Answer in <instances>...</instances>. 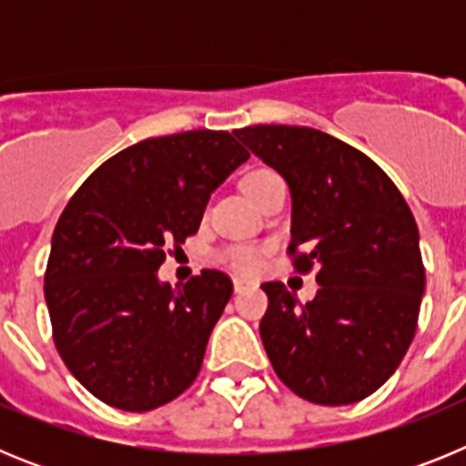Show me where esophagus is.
Instances as JSON below:
<instances>
[{"instance_id":"1","label":"esophagus","mask_w":466,"mask_h":466,"mask_svg":"<svg viewBox=\"0 0 466 466\" xmlns=\"http://www.w3.org/2000/svg\"><path fill=\"white\" fill-rule=\"evenodd\" d=\"M247 287H249V282H247V279H242V278H233V289H236V291H242V289H247Z\"/></svg>"}]
</instances>
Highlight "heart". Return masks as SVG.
<instances>
[{
  "label": "heart",
  "mask_w": 466,
  "mask_h": 466,
  "mask_svg": "<svg viewBox=\"0 0 466 466\" xmlns=\"http://www.w3.org/2000/svg\"><path fill=\"white\" fill-rule=\"evenodd\" d=\"M266 175H270V170H263V167L247 172V175L242 177V191L247 193V188ZM221 261H224L226 266H230L233 270H240V273H257L258 266H261V254H258L257 249H252V247H230V249H226V252L221 254Z\"/></svg>",
  "instance_id": "heart-1"
}]
</instances>
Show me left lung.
Wrapping results in <instances>:
<instances>
[{
  "label": "left lung",
  "mask_w": 466,
  "mask_h": 466,
  "mask_svg": "<svg viewBox=\"0 0 466 466\" xmlns=\"http://www.w3.org/2000/svg\"><path fill=\"white\" fill-rule=\"evenodd\" d=\"M236 135L289 184L287 252L296 273L317 268L319 284L306 306L282 282L261 284L266 355L306 401H361L397 371L418 329L425 266L413 212L369 156L322 130L247 126Z\"/></svg>",
  "instance_id": "1"
}]
</instances>
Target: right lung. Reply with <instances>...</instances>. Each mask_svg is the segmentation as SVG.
I'll return each mask as SVG.
<instances>
[{
	"label": "right lung",
	"instance_id": "1",
	"mask_svg": "<svg viewBox=\"0 0 466 466\" xmlns=\"http://www.w3.org/2000/svg\"><path fill=\"white\" fill-rule=\"evenodd\" d=\"M247 158L226 130L149 137L105 160L69 198L44 296L65 366L100 401L144 413L198 378L233 282L205 268L172 289L158 268L167 247L196 236L212 191Z\"/></svg>",
	"mask_w": 466,
	"mask_h": 466
}]
</instances>
